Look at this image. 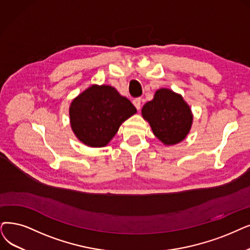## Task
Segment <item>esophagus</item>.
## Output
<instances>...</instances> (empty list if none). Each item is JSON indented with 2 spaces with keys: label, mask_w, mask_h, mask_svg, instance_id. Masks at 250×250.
<instances>
[{
  "label": "esophagus",
  "mask_w": 250,
  "mask_h": 250,
  "mask_svg": "<svg viewBox=\"0 0 250 250\" xmlns=\"http://www.w3.org/2000/svg\"><path fill=\"white\" fill-rule=\"evenodd\" d=\"M133 104L134 106L137 108V109H141V106H142V99L141 98H135L133 99Z\"/></svg>",
  "instance_id": "obj_1"
}]
</instances>
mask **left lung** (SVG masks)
Segmentation results:
<instances>
[{"mask_svg": "<svg viewBox=\"0 0 250 250\" xmlns=\"http://www.w3.org/2000/svg\"><path fill=\"white\" fill-rule=\"evenodd\" d=\"M142 115L155 136L167 146L184 141L193 123L191 108L183 96L167 88L156 91L153 101L144 105Z\"/></svg>", "mask_w": 250, "mask_h": 250, "instance_id": "8db88e82", "label": "left lung"}]
</instances>
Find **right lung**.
Returning <instances> with one entry per match:
<instances>
[{
  "label": "right lung",
  "instance_id": "1",
  "mask_svg": "<svg viewBox=\"0 0 250 250\" xmlns=\"http://www.w3.org/2000/svg\"><path fill=\"white\" fill-rule=\"evenodd\" d=\"M136 113L128 98L112 86L92 85L69 106V121L80 142L92 147L105 146L121 124Z\"/></svg>",
  "mask_w": 250,
  "mask_h": 250
}]
</instances>
